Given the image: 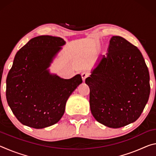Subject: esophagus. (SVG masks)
Masks as SVG:
<instances>
[{
	"label": "esophagus",
	"mask_w": 156,
	"mask_h": 156,
	"mask_svg": "<svg viewBox=\"0 0 156 156\" xmlns=\"http://www.w3.org/2000/svg\"><path fill=\"white\" fill-rule=\"evenodd\" d=\"M89 75H90V73H89V72H83V73H81V76H82V78H83V80L84 81L85 80V79L88 77V76H89Z\"/></svg>",
	"instance_id": "obj_1"
}]
</instances>
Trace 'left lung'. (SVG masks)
I'll list each match as a JSON object with an SVG mask.
<instances>
[{
    "label": "left lung",
    "mask_w": 156,
    "mask_h": 156,
    "mask_svg": "<svg viewBox=\"0 0 156 156\" xmlns=\"http://www.w3.org/2000/svg\"><path fill=\"white\" fill-rule=\"evenodd\" d=\"M107 51L85 83L94 118L115 129L140 116L150 94L149 73L138 47L122 37L113 36Z\"/></svg>",
    "instance_id": "1"
}]
</instances>
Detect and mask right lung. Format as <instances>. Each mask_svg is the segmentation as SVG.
Wrapping results in <instances>:
<instances>
[{"label":"right lung","mask_w":156,"mask_h":156,"mask_svg":"<svg viewBox=\"0 0 156 156\" xmlns=\"http://www.w3.org/2000/svg\"><path fill=\"white\" fill-rule=\"evenodd\" d=\"M65 43L60 37L37 36L16 54L6 80V98L23 125L43 129L57 123L69 97L83 82L80 74L62 79L47 69Z\"/></svg>","instance_id":"add662e5"}]
</instances>
